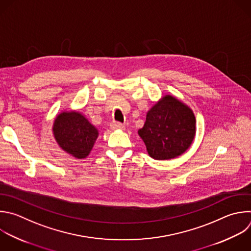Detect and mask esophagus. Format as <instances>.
I'll use <instances>...</instances> for the list:
<instances>
[{
	"mask_svg": "<svg viewBox=\"0 0 251 251\" xmlns=\"http://www.w3.org/2000/svg\"><path fill=\"white\" fill-rule=\"evenodd\" d=\"M110 127H111L113 130H117V129L123 130V129L125 128V126H124L122 123H120V122H115V121H113V122L110 123Z\"/></svg>",
	"mask_w": 251,
	"mask_h": 251,
	"instance_id": "obj_1",
	"label": "esophagus"
}]
</instances>
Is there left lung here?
<instances>
[{
	"label": "left lung",
	"instance_id": "obj_1",
	"mask_svg": "<svg viewBox=\"0 0 251 251\" xmlns=\"http://www.w3.org/2000/svg\"><path fill=\"white\" fill-rule=\"evenodd\" d=\"M138 134L149 155L157 160L181 155L191 146L196 134L192 109L174 96L165 95L147 112Z\"/></svg>",
	"mask_w": 251,
	"mask_h": 251
}]
</instances>
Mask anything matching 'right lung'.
<instances>
[{"label":"right lung","mask_w":251,"mask_h":251,"mask_svg":"<svg viewBox=\"0 0 251 251\" xmlns=\"http://www.w3.org/2000/svg\"><path fill=\"white\" fill-rule=\"evenodd\" d=\"M53 135L59 147L75 158H85L92 151L99 130L80 112L62 111L53 123Z\"/></svg>","instance_id":"1"}]
</instances>
